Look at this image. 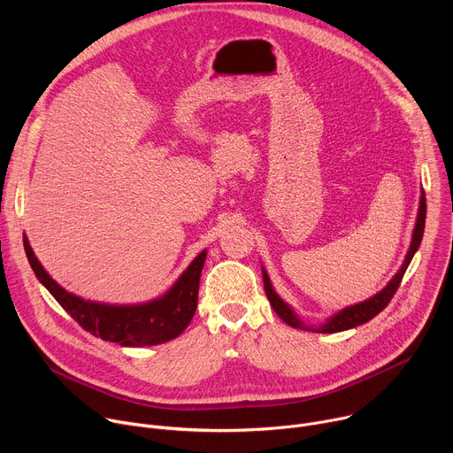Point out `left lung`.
I'll list each match as a JSON object with an SVG mask.
<instances>
[{
  "label": "left lung",
  "mask_w": 453,
  "mask_h": 453,
  "mask_svg": "<svg viewBox=\"0 0 453 453\" xmlns=\"http://www.w3.org/2000/svg\"><path fill=\"white\" fill-rule=\"evenodd\" d=\"M425 219H426V199H425V193H423L421 201H419V211H418V220H416V227H414L412 242H411L409 252L405 256V262H403L402 269L396 273V276L389 281V285H387L383 290H380L376 296L369 297L364 303H358V304L344 308L342 311L334 315L330 320H326L322 326L308 328L304 322H301L297 319V315L290 310V306L283 299H280V296L274 292V288L271 285V280H269L267 273L264 271V287H265V294L269 297V303L273 304L274 311L287 322L288 326L299 328V330H313V332H319V334H337V332H344V330H349V328L364 325V322H367L372 317H376L387 304H389L393 296L396 294V290H398V287H400V283L403 280V274H405V271H407V267H409V264L412 260V256H414V252L418 250V247L421 243L423 231H425Z\"/></svg>",
  "instance_id": "obj_1"
}]
</instances>
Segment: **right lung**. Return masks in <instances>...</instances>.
<instances>
[{
    "label": "right lung",
    "mask_w": 453,
    "mask_h": 453,
    "mask_svg": "<svg viewBox=\"0 0 453 453\" xmlns=\"http://www.w3.org/2000/svg\"><path fill=\"white\" fill-rule=\"evenodd\" d=\"M28 264L37 280L50 290L57 303L66 310L79 325L100 337L102 341L118 342L119 346H156L180 335L196 315L199 299V281L206 262L203 250L189 267L180 274L177 283L159 299L134 304L114 306L84 301L57 285L42 269L27 236L23 240Z\"/></svg>",
    "instance_id": "1"
}]
</instances>
